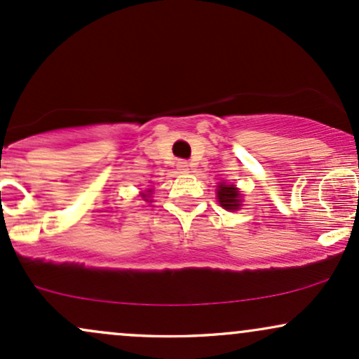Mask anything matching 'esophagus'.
<instances>
[{
	"instance_id": "esophagus-1",
	"label": "esophagus",
	"mask_w": 359,
	"mask_h": 359,
	"mask_svg": "<svg viewBox=\"0 0 359 359\" xmlns=\"http://www.w3.org/2000/svg\"><path fill=\"white\" fill-rule=\"evenodd\" d=\"M177 168H179V170L184 174V172L189 170V163L185 162V160H179V162H177Z\"/></svg>"
}]
</instances>
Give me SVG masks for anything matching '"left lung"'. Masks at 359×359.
Returning a JSON list of instances; mask_svg holds the SVG:
<instances>
[{
	"label": "left lung",
	"instance_id": "8db88e82",
	"mask_svg": "<svg viewBox=\"0 0 359 359\" xmlns=\"http://www.w3.org/2000/svg\"><path fill=\"white\" fill-rule=\"evenodd\" d=\"M241 194L234 185H226L221 184L217 185V199H219V204L224 209H238L241 205Z\"/></svg>",
	"mask_w": 359,
	"mask_h": 359
}]
</instances>
